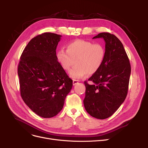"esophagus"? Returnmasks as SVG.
Wrapping results in <instances>:
<instances>
[{"label": "esophagus", "mask_w": 148, "mask_h": 148, "mask_svg": "<svg viewBox=\"0 0 148 148\" xmlns=\"http://www.w3.org/2000/svg\"><path fill=\"white\" fill-rule=\"evenodd\" d=\"M79 80H73V85H75L76 84H77L79 83Z\"/></svg>", "instance_id": "obj_1"}]
</instances>
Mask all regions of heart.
I'll return each mask as SVG.
<instances>
[{
	"mask_svg": "<svg viewBox=\"0 0 148 148\" xmlns=\"http://www.w3.org/2000/svg\"><path fill=\"white\" fill-rule=\"evenodd\" d=\"M106 49L103 44L77 40L66 45V50L60 49L56 58L62 69L69 71L73 79H80L87 74L92 75L99 71L106 58Z\"/></svg>",
	"mask_w": 148,
	"mask_h": 148,
	"instance_id": "obj_1",
	"label": "heart"
}]
</instances>
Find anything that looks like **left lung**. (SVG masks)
Segmentation results:
<instances>
[{"label": "left lung", "instance_id": "obj_1", "mask_svg": "<svg viewBox=\"0 0 148 148\" xmlns=\"http://www.w3.org/2000/svg\"><path fill=\"white\" fill-rule=\"evenodd\" d=\"M102 38L106 42L104 62L88 81L83 103L86 112L92 117L104 119L111 116L125 99L128 93L131 65L123 44L115 35L100 33L94 38Z\"/></svg>", "mask_w": 148, "mask_h": 148}]
</instances>
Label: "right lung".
I'll use <instances>...</instances> for the list:
<instances>
[{"mask_svg":"<svg viewBox=\"0 0 148 148\" xmlns=\"http://www.w3.org/2000/svg\"><path fill=\"white\" fill-rule=\"evenodd\" d=\"M61 35L45 32L31 40L23 50L18 66L21 97L38 116L50 118L64 107L73 80L56 58Z\"/></svg>","mask_w":148,"mask_h":148,"instance_id":"1","label":"right lung"}]
</instances>
